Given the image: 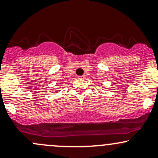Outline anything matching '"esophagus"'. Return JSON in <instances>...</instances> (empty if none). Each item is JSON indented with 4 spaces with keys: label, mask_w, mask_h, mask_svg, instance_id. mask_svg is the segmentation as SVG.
<instances>
[{
    "label": "esophagus",
    "mask_w": 158,
    "mask_h": 158,
    "mask_svg": "<svg viewBox=\"0 0 158 158\" xmlns=\"http://www.w3.org/2000/svg\"><path fill=\"white\" fill-rule=\"evenodd\" d=\"M80 78H81V79H84V78H85V75H82V76H81V77H80Z\"/></svg>",
    "instance_id": "34e87169"
}]
</instances>
